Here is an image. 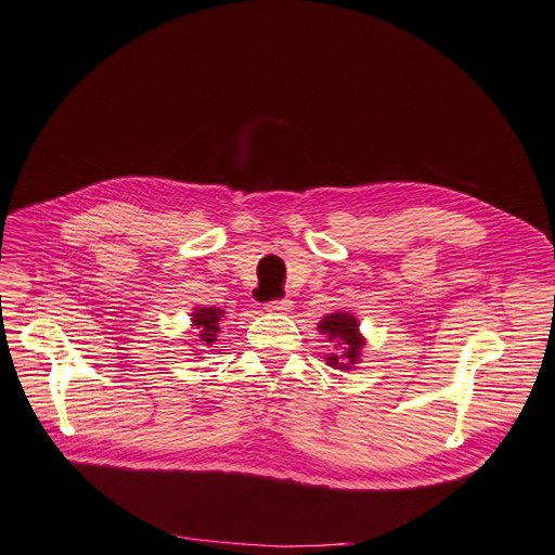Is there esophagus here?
I'll return each instance as SVG.
<instances>
[{"label":"esophagus","instance_id":"1","mask_svg":"<svg viewBox=\"0 0 555 555\" xmlns=\"http://www.w3.org/2000/svg\"><path fill=\"white\" fill-rule=\"evenodd\" d=\"M291 306H293L291 299H276V301L264 304V310H268V312H285V310H291Z\"/></svg>","mask_w":555,"mask_h":555}]
</instances>
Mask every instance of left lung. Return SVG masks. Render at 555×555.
Instances as JSON below:
<instances>
[{
  "label": "left lung",
  "instance_id": "8db88e82",
  "mask_svg": "<svg viewBox=\"0 0 555 555\" xmlns=\"http://www.w3.org/2000/svg\"><path fill=\"white\" fill-rule=\"evenodd\" d=\"M320 333L333 345V353L326 356V363L335 370H351L360 360V349L365 337L358 331V320L351 312H331L320 322Z\"/></svg>",
  "mask_w": 555,
  "mask_h": 555
}]
</instances>
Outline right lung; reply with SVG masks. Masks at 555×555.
<instances>
[{
  "label": "right lung",
  "mask_w": 555,
  "mask_h": 555,
  "mask_svg": "<svg viewBox=\"0 0 555 555\" xmlns=\"http://www.w3.org/2000/svg\"><path fill=\"white\" fill-rule=\"evenodd\" d=\"M224 318L222 308H195L192 312V326L197 328V345L199 347H212L218 345V335H220V320ZM204 351V349H199Z\"/></svg>",
  "instance_id": "add662e5"
}]
</instances>
